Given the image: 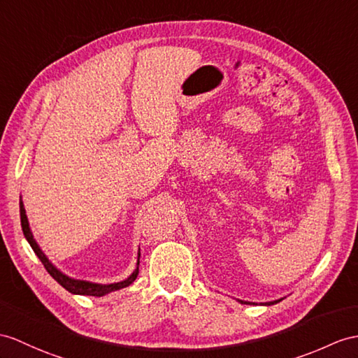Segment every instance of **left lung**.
<instances>
[{
    "label": "left lung",
    "instance_id": "8db88e82",
    "mask_svg": "<svg viewBox=\"0 0 358 358\" xmlns=\"http://www.w3.org/2000/svg\"><path fill=\"white\" fill-rule=\"evenodd\" d=\"M284 298H281V299H276V301H272V302H266V303H261V305H273V303H278V302H281ZM240 303H249V305H257L255 302H248V301H241V299H237Z\"/></svg>",
    "mask_w": 358,
    "mask_h": 358
}]
</instances>
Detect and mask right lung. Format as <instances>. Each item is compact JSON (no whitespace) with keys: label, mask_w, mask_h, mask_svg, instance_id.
Returning a JSON list of instances; mask_svg holds the SVG:
<instances>
[{"label":"right lung","mask_w":358,"mask_h":358,"mask_svg":"<svg viewBox=\"0 0 358 358\" xmlns=\"http://www.w3.org/2000/svg\"><path fill=\"white\" fill-rule=\"evenodd\" d=\"M20 215H21V226H22V232L25 240L29 241V245L31 246L34 254L38 255V258L41 259V263L43 264V267L47 268V272L55 278V280L64 287L65 290H68L69 293L73 294H83V296H104L110 292H117L124 289V287L132 284L136 276H138V266H139V252H138V261H136V267L132 273H130L126 280L120 281V282H112V284H99V282H91V281H85V280H76V278H71L65 275L62 270L57 268L51 261L48 259V257L43 254V250L39 248L38 241L34 240L33 232L30 229V223L27 219V214H25V208L22 200H20Z\"/></svg>","instance_id":"obj_1"}]
</instances>
